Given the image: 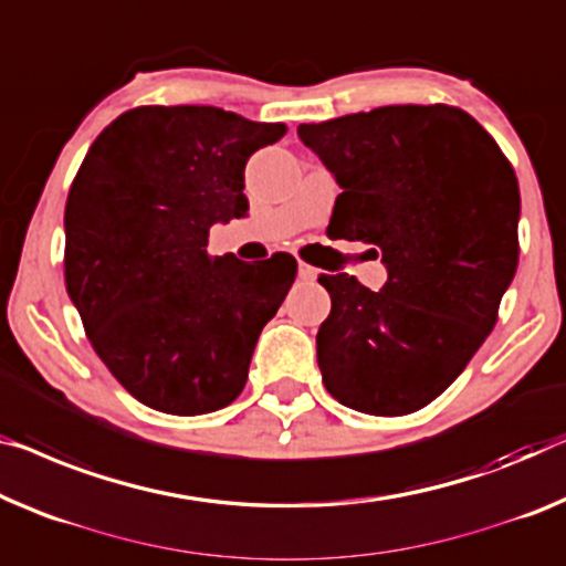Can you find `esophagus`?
<instances>
[{
  "label": "esophagus",
  "instance_id": "1",
  "mask_svg": "<svg viewBox=\"0 0 566 566\" xmlns=\"http://www.w3.org/2000/svg\"><path fill=\"white\" fill-rule=\"evenodd\" d=\"M297 274H300L302 282H315L319 272H317L315 266H310L307 261H300V264H297Z\"/></svg>",
  "mask_w": 566,
  "mask_h": 566
}]
</instances>
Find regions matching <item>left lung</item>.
Masks as SVG:
<instances>
[{
    "mask_svg": "<svg viewBox=\"0 0 566 566\" xmlns=\"http://www.w3.org/2000/svg\"><path fill=\"white\" fill-rule=\"evenodd\" d=\"M297 134L343 188L327 233L374 243L389 272L381 292L319 274L333 300L317 331L325 389L366 415H411L499 319L518 266L516 172L458 106H381Z\"/></svg>",
    "mask_w": 566,
    "mask_h": 566,
    "instance_id": "left-lung-1",
    "label": "left lung"
}]
</instances>
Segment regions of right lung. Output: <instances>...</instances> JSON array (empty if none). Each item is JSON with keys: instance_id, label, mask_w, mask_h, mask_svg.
Wrapping results in <instances>:
<instances>
[{"instance_id": "right-lung-1", "label": "right lung", "mask_w": 566, "mask_h": 566, "mask_svg": "<svg viewBox=\"0 0 566 566\" xmlns=\"http://www.w3.org/2000/svg\"><path fill=\"white\" fill-rule=\"evenodd\" d=\"M286 134L216 106H137L98 134L65 202V290L98 358L165 415L223 409L297 261L210 256L247 216L243 167Z\"/></svg>"}]
</instances>
